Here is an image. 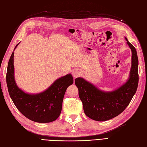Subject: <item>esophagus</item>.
I'll list each match as a JSON object with an SVG mask.
<instances>
[{"label": "esophagus", "mask_w": 147, "mask_h": 147, "mask_svg": "<svg viewBox=\"0 0 147 147\" xmlns=\"http://www.w3.org/2000/svg\"><path fill=\"white\" fill-rule=\"evenodd\" d=\"M72 75H73L74 77H75V78H76V77H78L79 75H80V70H78V69H74V70H73V72H72Z\"/></svg>", "instance_id": "obj_1"}]
</instances>
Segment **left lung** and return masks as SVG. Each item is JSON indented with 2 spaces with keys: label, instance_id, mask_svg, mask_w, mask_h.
Wrapping results in <instances>:
<instances>
[{
  "label": "left lung",
  "instance_id": "left-lung-1",
  "mask_svg": "<svg viewBox=\"0 0 147 147\" xmlns=\"http://www.w3.org/2000/svg\"><path fill=\"white\" fill-rule=\"evenodd\" d=\"M125 40L132 51V65L125 83L112 92H103L83 78H75L79 98L86 116L96 121H105L117 116L127 107L136 94L138 83V60L135 47Z\"/></svg>",
  "mask_w": 147,
  "mask_h": 147
}]
</instances>
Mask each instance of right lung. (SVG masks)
I'll return each instance as SVG.
<instances>
[{"label": "right lung", "mask_w": 147, "mask_h": 147, "mask_svg": "<svg viewBox=\"0 0 147 147\" xmlns=\"http://www.w3.org/2000/svg\"><path fill=\"white\" fill-rule=\"evenodd\" d=\"M13 56V52L7 66L6 80L10 96L15 106L23 116L34 122L47 123L56 120L61 113L65 91L74 82L72 75L67 74L57 79L43 92L26 93L16 84Z\"/></svg>", "instance_id": "right-lung-1"}]
</instances>
